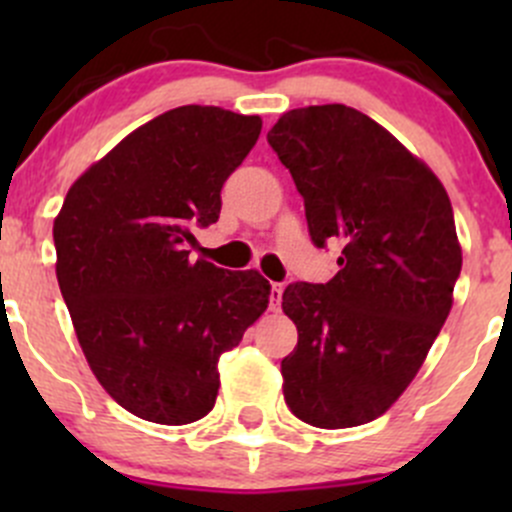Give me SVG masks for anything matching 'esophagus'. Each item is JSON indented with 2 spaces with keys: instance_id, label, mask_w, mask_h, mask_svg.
Here are the masks:
<instances>
[{
  "instance_id": "esophagus-1",
  "label": "esophagus",
  "mask_w": 512,
  "mask_h": 512,
  "mask_svg": "<svg viewBox=\"0 0 512 512\" xmlns=\"http://www.w3.org/2000/svg\"><path fill=\"white\" fill-rule=\"evenodd\" d=\"M280 302H282V285L280 282H272V287H270V307L275 309H280Z\"/></svg>"
}]
</instances>
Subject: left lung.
I'll use <instances>...</instances> for the list:
<instances>
[{
  "label": "left lung",
  "mask_w": 512,
  "mask_h": 512,
  "mask_svg": "<svg viewBox=\"0 0 512 512\" xmlns=\"http://www.w3.org/2000/svg\"><path fill=\"white\" fill-rule=\"evenodd\" d=\"M267 143L314 245L342 242L332 280L282 294L299 334L282 359L285 401L317 428L361 426L404 394L451 312L463 262L451 200L428 165L342 103L287 111Z\"/></svg>",
  "instance_id": "1"
}]
</instances>
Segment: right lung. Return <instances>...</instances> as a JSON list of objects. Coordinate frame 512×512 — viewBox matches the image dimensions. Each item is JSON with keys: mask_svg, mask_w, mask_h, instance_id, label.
I'll return each instance as SVG.
<instances>
[{"mask_svg": "<svg viewBox=\"0 0 512 512\" xmlns=\"http://www.w3.org/2000/svg\"><path fill=\"white\" fill-rule=\"evenodd\" d=\"M260 116L178 106L128 133L66 193L54 220L56 280L86 361L113 401L165 426L203 418L220 354L270 302L255 270L190 260L193 227L220 218V190Z\"/></svg>", "mask_w": 512, "mask_h": 512, "instance_id": "1", "label": "right lung"}]
</instances>
